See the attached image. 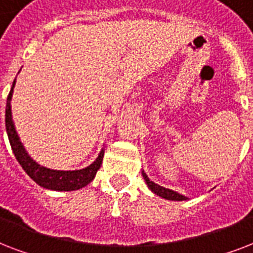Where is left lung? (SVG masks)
Returning a JSON list of instances; mask_svg holds the SVG:
<instances>
[{"label":"left lung","mask_w":253,"mask_h":253,"mask_svg":"<svg viewBox=\"0 0 253 253\" xmlns=\"http://www.w3.org/2000/svg\"><path fill=\"white\" fill-rule=\"evenodd\" d=\"M142 176L146 181L147 186L150 189L151 192L155 193L156 196L162 197L164 200H168V201H186L189 200L188 197H185L184 194H180L178 192H174L172 189H168V188H164V186H160L159 184H155L154 181H151L147 176V173L144 170H142Z\"/></svg>","instance_id":"obj_1"}]
</instances>
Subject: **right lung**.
Instances as JSON below:
<instances>
[{"label": "right lung", "mask_w": 253, "mask_h": 253, "mask_svg": "<svg viewBox=\"0 0 253 253\" xmlns=\"http://www.w3.org/2000/svg\"><path fill=\"white\" fill-rule=\"evenodd\" d=\"M14 86H15V80L13 83V86L10 89V93L7 95L6 101V111H5V123L6 132L9 138L10 146L13 150V154L18 163L21 164L30 178H33L39 186L48 190H55V192H72V190H79V189L86 186L89 182L93 181L95 173L102 164L103 152L105 148L99 151L98 156L90 166L85 167L83 169H76V170H57V169H51L47 167L41 166L39 163L34 160L27 150L21 142V138L17 132L15 125L13 121V113H11V98H13Z\"/></svg>", "instance_id": "right-lung-1"}]
</instances>
